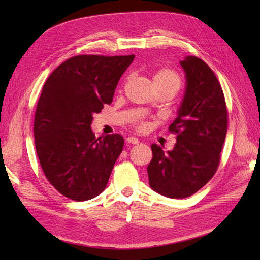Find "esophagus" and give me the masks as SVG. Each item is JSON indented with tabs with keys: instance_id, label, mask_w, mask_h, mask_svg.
Wrapping results in <instances>:
<instances>
[{
	"instance_id": "esophagus-1",
	"label": "esophagus",
	"mask_w": 260,
	"mask_h": 260,
	"mask_svg": "<svg viewBox=\"0 0 260 260\" xmlns=\"http://www.w3.org/2000/svg\"><path fill=\"white\" fill-rule=\"evenodd\" d=\"M126 141H127V143H129V144H139V139H136V137H133V136H128L126 139Z\"/></svg>"
}]
</instances>
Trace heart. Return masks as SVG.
Returning a JSON list of instances; mask_svg holds the SVG:
<instances>
[{"instance_id": "heart-1", "label": "heart", "mask_w": 260, "mask_h": 260, "mask_svg": "<svg viewBox=\"0 0 260 260\" xmlns=\"http://www.w3.org/2000/svg\"><path fill=\"white\" fill-rule=\"evenodd\" d=\"M152 80L155 89L169 90L172 92L173 95H175L181 88L180 76L176 74L175 71L168 68H162V69L156 70L155 73L153 74ZM140 127L141 128H144L145 124L143 123V121H140Z\"/></svg>"}]
</instances>
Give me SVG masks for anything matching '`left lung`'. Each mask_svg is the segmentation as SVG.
Wrapping results in <instances>:
<instances>
[{"mask_svg":"<svg viewBox=\"0 0 260 260\" xmlns=\"http://www.w3.org/2000/svg\"><path fill=\"white\" fill-rule=\"evenodd\" d=\"M180 64L185 74V90L169 127L176 133V143L168 152L152 144L153 158L147 167L150 186L172 199L194 194L211 180L227 134V107L213 71L192 56Z\"/></svg>","mask_w":260,"mask_h":260,"instance_id":"8db88e82","label":"left lung"}]
</instances>
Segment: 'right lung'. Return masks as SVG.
Listing matches in <instances>:
<instances>
[{
	"instance_id": "add662e5",
	"label": "right lung",
	"mask_w": 260,
	"mask_h": 260,
	"mask_svg": "<svg viewBox=\"0 0 260 260\" xmlns=\"http://www.w3.org/2000/svg\"><path fill=\"white\" fill-rule=\"evenodd\" d=\"M135 56H76L49 76L35 117L36 150L46 178L75 201L101 194L124 139H96L92 115L110 104L121 75Z\"/></svg>"
}]
</instances>
